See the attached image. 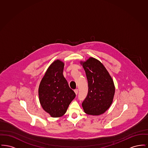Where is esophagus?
Here are the masks:
<instances>
[{
	"mask_svg": "<svg viewBox=\"0 0 148 148\" xmlns=\"http://www.w3.org/2000/svg\"><path fill=\"white\" fill-rule=\"evenodd\" d=\"M74 92H75V94H76V95H77V93H78V89H75V90H74Z\"/></svg>",
	"mask_w": 148,
	"mask_h": 148,
	"instance_id": "esophagus-1",
	"label": "esophagus"
}]
</instances>
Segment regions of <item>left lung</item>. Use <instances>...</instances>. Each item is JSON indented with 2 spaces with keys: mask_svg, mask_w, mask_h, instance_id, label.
Instances as JSON below:
<instances>
[{
  "mask_svg": "<svg viewBox=\"0 0 148 148\" xmlns=\"http://www.w3.org/2000/svg\"><path fill=\"white\" fill-rule=\"evenodd\" d=\"M88 83V92L82 103L85 113L99 115L105 113L113 102L115 86L105 66L98 60L90 57L81 62Z\"/></svg>",
  "mask_w": 148,
  "mask_h": 148,
  "instance_id": "8db88e82",
  "label": "left lung"
}]
</instances>
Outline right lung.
Listing matches in <instances>:
<instances>
[{"mask_svg":"<svg viewBox=\"0 0 148 148\" xmlns=\"http://www.w3.org/2000/svg\"><path fill=\"white\" fill-rule=\"evenodd\" d=\"M64 64L56 60L49 66L39 86V97L43 109L53 118L66 113L76 95L64 77Z\"/></svg>","mask_w":148,"mask_h":148,"instance_id":"add662e5","label":"right lung"}]
</instances>
